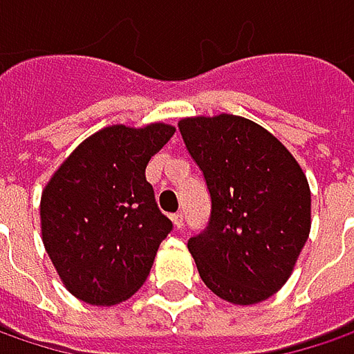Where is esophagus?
Masks as SVG:
<instances>
[{"mask_svg":"<svg viewBox=\"0 0 354 354\" xmlns=\"http://www.w3.org/2000/svg\"><path fill=\"white\" fill-rule=\"evenodd\" d=\"M171 221H173V225L179 230V227H183V214L181 212H177V214L171 215Z\"/></svg>","mask_w":354,"mask_h":354,"instance_id":"esophagus-1","label":"esophagus"}]
</instances>
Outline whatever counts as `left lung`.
I'll list each match as a JSON object with an SVG mask.
<instances>
[{"label": "left lung", "mask_w": 354, "mask_h": 354, "mask_svg": "<svg viewBox=\"0 0 354 354\" xmlns=\"http://www.w3.org/2000/svg\"><path fill=\"white\" fill-rule=\"evenodd\" d=\"M179 131L212 195L207 230L187 241L199 276L221 300L264 302L286 284L310 234L306 175L250 118L189 116Z\"/></svg>", "instance_id": "left-lung-1"}]
</instances>
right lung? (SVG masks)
<instances>
[{
    "label": "right lung",
    "instance_id": "obj_1",
    "mask_svg": "<svg viewBox=\"0 0 354 354\" xmlns=\"http://www.w3.org/2000/svg\"><path fill=\"white\" fill-rule=\"evenodd\" d=\"M175 127L113 124L82 140L41 191V241L66 290L92 306L131 298L171 221L145 169Z\"/></svg>",
    "mask_w": 354,
    "mask_h": 354
}]
</instances>
